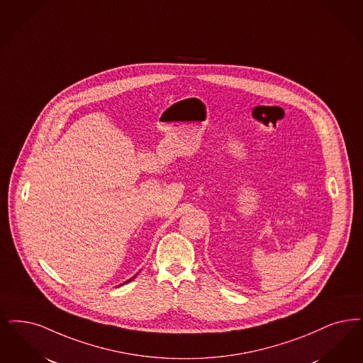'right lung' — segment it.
<instances>
[{
	"mask_svg": "<svg viewBox=\"0 0 363 363\" xmlns=\"http://www.w3.org/2000/svg\"><path fill=\"white\" fill-rule=\"evenodd\" d=\"M136 276H138V274H136ZM136 276L132 277V278H130V279H128V281H125V282H124V284H128V282H130V281H132V279H133V278H135V277H136ZM124 284H123V285H124Z\"/></svg>",
	"mask_w": 363,
	"mask_h": 363,
	"instance_id": "1",
	"label": "right lung"
}]
</instances>
